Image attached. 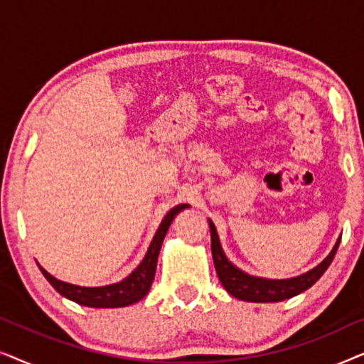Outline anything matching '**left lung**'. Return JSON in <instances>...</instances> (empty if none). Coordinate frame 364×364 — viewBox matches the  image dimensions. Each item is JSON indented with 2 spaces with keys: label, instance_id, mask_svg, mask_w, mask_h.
Masks as SVG:
<instances>
[{
  "label": "left lung",
  "instance_id": "left-lung-1",
  "mask_svg": "<svg viewBox=\"0 0 364 364\" xmlns=\"http://www.w3.org/2000/svg\"><path fill=\"white\" fill-rule=\"evenodd\" d=\"M210 225V237H212V257L213 263H215V270L218 275V280L225 290L230 293L232 296L238 298V300L253 301V303H272V301H283L288 298L298 295V293L305 291L311 285L320 280L326 268L335 258V253L340 245L341 238H338L336 245L333 247L330 255L323 260L320 265L313 268L305 275H300L296 278H288V280H267V278H257L250 277L242 270H238L235 265H232L227 260L225 253H223L220 247V240H218L215 225L212 220H208Z\"/></svg>",
  "mask_w": 364,
  "mask_h": 364
}]
</instances>
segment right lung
<instances>
[{
  "label": "right lung",
  "instance_id": "add662e5",
  "mask_svg": "<svg viewBox=\"0 0 364 364\" xmlns=\"http://www.w3.org/2000/svg\"><path fill=\"white\" fill-rule=\"evenodd\" d=\"M187 207L188 203H181V205L173 207L172 210L167 212V215L164 217L161 227H159L156 237H154V240L151 243V247H149L142 263L126 278V280L114 283V285H107V287L86 288V287L71 285V283L58 280V278L49 275L43 267H39V270L43 272V275L46 277V280L54 287V290L61 293L63 296L69 298V300L79 303V305L91 306V308H121V306L132 305V303H137L139 300H142V298L149 293V290H151L154 277H156L157 257H159V252H161L164 237H166L173 217Z\"/></svg>",
  "mask_w": 364,
  "mask_h": 364
}]
</instances>
